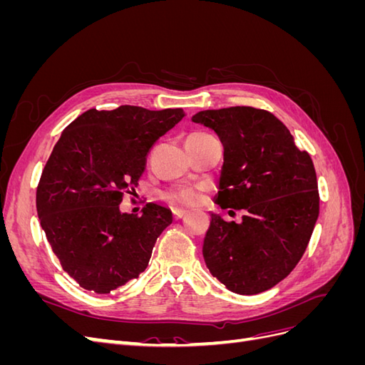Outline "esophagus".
Wrapping results in <instances>:
<instances>
[{"mask_svg": "<svg viewBox=\"0 0 365 365\" xmlns=\"http://www.w3.org/2000/svg\"><path fill=\"white\" fill-rule=\"evenodd\" d=\"M172 213H173V217L175 219H181V217H184L187 213V210H182V208H175V210H172Z\"/></svg>", "mask_w": 365, "mask_h": 365, "instance_id": "34e87169", "label": "esophagus"}]
</instances>
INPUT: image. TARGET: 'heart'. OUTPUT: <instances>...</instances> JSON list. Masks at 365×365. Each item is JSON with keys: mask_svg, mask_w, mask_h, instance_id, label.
Instances as JSON below:
<instances>
[{"mask_svg": "<svg viewBox=\"0 0 365 365\" xmlns=\"http://www.w3.org/2000/svg\"><path fill=\"white\" fill-rule=\"evenodd\" d=\"M196 135H204V134H193L190 137H196ZM200 190L196 189H192V187H182V189H178L175 190L172 195H170V200L178 202V204H195L200 201Z\"/></svg>", "mask_w": 365, "mask_h": 365, "instance_id": "heart-1", "label": "heart"}]
</instances>
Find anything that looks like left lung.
Returning <instances> with one entry per match:
<instances>
[{"label": "left lung", "instance_id": "8db88e82", "mask_svg": "<svg viewBox=\"0 0 365 365\" xmlns=\"http://www.w3.org/2000/svg\"><path fill=\"white\" fill-rule=\"evenodd\" d=\"M192 121L213 129L224 145L215 202L245 212L239 224L210 212L207 268L231 292L268 291L295 268L312 236L319 208L314 163L263 109H207Z\"/></svg>", "mask_w": 365, "mask_h": 365}]
</instances>
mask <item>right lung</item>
<instances>
[{
    "label": "right lung",
    "instance_id": "obj_1",
    "mask_svg": "<svg viewBox=\"0 0 365 365\" xmlns=\"http://www.w3.org/2000/svg\"><path fill=\"white\" fill-rule=\"evenodd\" d=\"M182 117L181 108L88 109L53 148L36 190L38 217L63 271L83 289L109 294L148 268L170 210L149 202L137 216L120 202L153 143Z\"/></svg>",
    "mask_w": 365,
    "mask_h": 365
}]
</instances>
